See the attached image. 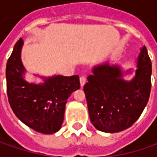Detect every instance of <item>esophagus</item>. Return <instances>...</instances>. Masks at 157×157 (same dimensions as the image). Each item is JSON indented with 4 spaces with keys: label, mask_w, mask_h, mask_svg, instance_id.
<instances>
[{
    "label": "esophagus",
    "mask_w": 157,
    "mask_h": 157,
    "mask_svg": "<svg viewBox=\"0 0 157 157\" xmlns=\"http://www.w3.org/2000/svg\"><path fill=\"white\" fill-rule=\"evenodd\" d=\"M86 75H82L80 77V86H83L85 84H86Z\"/></svg>",
    "instance_id": "34e87169"
}]
</instances>
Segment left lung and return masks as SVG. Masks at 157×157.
Wrapping results in <instances>:
<instances>
[{"label":"left lung","instance_id":"1","mask_svg":"<svg viewBox=\"0 0 157 157\" xmlns=\"http://www.w3.org/2000/svg\"><path fill=\"white\" fill-rule=\"evenodd\" d=\"M84 92L89 116L94 127L105 133L130 128L141 116L149 99L152 64L145 46L141 50L136 77L123 80L118 66L105 63L95 67Z\"/></svg>","mask_w":157,"mask_h":157}]
</instances>
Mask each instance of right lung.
Masks as SVG:
<instances>
[{
	"instance_id": "obj_1",
	"label": "right lung",
	"mask_w": 157,
	"mask_h": 157,
	"mask_svg": "<svg viewBox=\"0 0 157 157\" xmlns=\"http://www.w3.org/2000/svg\"><path fill=\"white\" fill-rule=\"evenodd\" d=\"M22 39L16 42L7 62L6 78L9 105L16 117L42 134H54L61 128L67 100L80 87L78 75L55 76L43 85L29 84L22 78Z\"/></svg>"
}]
</instances>
